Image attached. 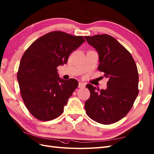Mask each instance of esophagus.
<instances>
[{
    "mask_svg": "<svg viewBox=\"0 0 154 154\" xmlns=\"http://www.w3.org/2000/svg\"><path fill=\"white\" fill-rule=\"evenodd\" d=\"M85 87V84L83 82H80L79 83L78 87L79 88H84Z\"/></svg>",
    "mask_w": 154,
    "mask_h": 154,
    "instance_id": "1",
    "label": "esophagus"
}]
</instances>
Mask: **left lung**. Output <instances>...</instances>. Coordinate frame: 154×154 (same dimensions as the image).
Instances as JSON below:
<instances>
[{
    "label": "left lung",
    "mask_w": 154,
    "mask_h": 154,
    "mask_svg": "<svg viewBox=\"0 0 154 154\" xmlns=\"http://www.w3.org/2000/svg\"><path fill=\"white\" fill-rule=\"evenodd\" d=\"M85 38L98 53L97 69L108 80L105 90L86 85L91 93L85 102L86 113L96 122L112 124L128 113L139 94L137 66L129 51L114 37L103 34Z\"/></svg>",
    "instance_id": "left-lung-1"
}]
</instances>
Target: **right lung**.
Listing matches in <instances>:
<instances>
[{"instance_id":"right-lung-1","label":"right lung","mask_w":154,"mask_h":154,"mask_svg":"<svg viewBox=\"0 0 154 154\" xmlns=\"http://www.w3.org/2000/svg\"><path fill=\"white\" fill-rule=\"evenodd\" d=\"M85 41L82 36L55 31L40 37L25 51L17 80L24 103L35 118L46 122L63 113L78 82L60 78L57 67L67 63L70 54Z\"/></svg>"}]
</instances>
